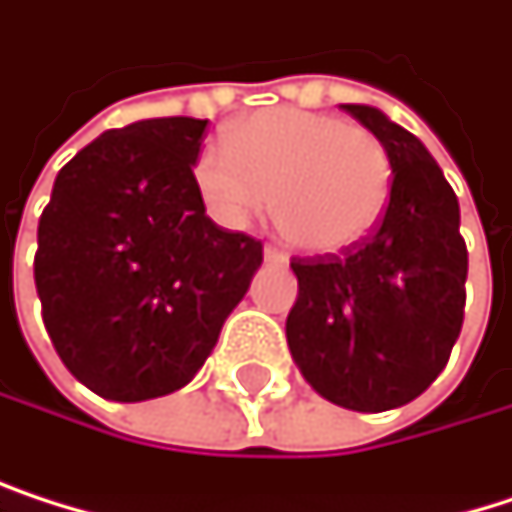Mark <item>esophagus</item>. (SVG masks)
I'll return each mask as SVG.
<instances>
[{"instance_id": "obj_1", "label": "esophagus", "mask_w": 512, "mask_h": 512, "mask_svg": "<svg viewBox=\"0 0 512 512\" xmlns=\"http://www.w3.org/2000/svg\"><path fill=\"white\" fill-rule=\"evenodd\" d=\"M265 262H271V265H286V253H280L277 247H265Z\"/></svg>"}]
</instances>
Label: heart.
I'll return each instance as SVG.
<instances>
[{
  "label": "heart",
  "mask_w": 512,
  "mask_h": 512,
  "mask_svg": "<svg viewBox=\"0 0 512 512\" xmlns=\"http://www.w3.org/2000/svg\"><path fill=\"white\" fill-rule=\"evenodd\" d=\"M208 211L244 229L274 205L286 232L313 253L362 244L386 214L392 159L383 141L332 114L256 111L208 144L193 168Z\"/></svg>",
  "instance_id": "b5f03b06"
}]
</instances>
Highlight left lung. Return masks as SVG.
Returning <instances> with one entry per match:
<instances>
[{"label": "left lung", "instance_id": "obj_1", "mask_svg": "<svg viewBox=\"0 0 512 512\" xmlns=\"http://www.w3.org/2000/svg\"><path fill=\"white\" fill-rule=\"evenodd\" d=\"M392 159L374 235L344 256L292 259L286 344L326 401L380 413L419 398L446 368L465 319L468 247L459 199L425 144L371 105H341Z\"/></svg>", "mask_w": 512, "mask_h": 512}]
</instances>
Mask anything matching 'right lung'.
<instances>
[{"label":"right lung","mask_w":512,"mask_h":512,"mask_svg":"<svg viewBox=\"0 0 512 512\" xmlns=\"http://www.w3.org/2000/svg\"><path fill=\"white\" fill-rule=\"evenodd\" d=\"M205 126L153 117L99 135L62 165L38 220L44 329L108 401L193 380L262 265V241L205 214L193 177Z\"/></svg>","instance_id":"obj_1"}]
</instances>
